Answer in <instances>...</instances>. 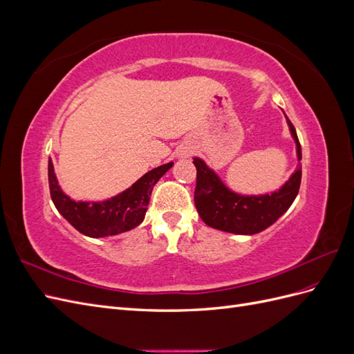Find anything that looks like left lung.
Returning <instances> with one entry per match:
<instances>
[{
    "mask_svg": "<svg viewBox=\"0 0 354 354\" xmlns=\"http://www.w3.org/2000/svg\"><path fill=\"white\" fill-rule=\"evenodd\" d=\"M288 125L297 143L299 160L301 159V146H299L295 128L289 120ZM194 164L196 167L195 205L201 218L209 227L229 233L254 234L263 232L291 207L299 190V185H301V168L298 164L291 178L274 194L241 196L224 186L217 174L201 159L195 158Z\"/></svg>",
    "mask_w": 354,
    "mask_h": 354,
    "instance_id": "left-lung-1",
    "label": "left lung"
}]
</instances>
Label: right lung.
Masks as SVG:
<instances>
[{
  "label": "right lung",
  "mask_w": 354,
  "mask_h": 354,
  "mask_svg": "<svg viewBox=\"0 0 354 354\" xmlns=\"http://www.w3.org/2000/svg\"><path fill=\"white\" fill-rule=\"evenodd\" d=\"M171 167H173V162L149 171L140 180H137L130 189H127L122 194L109 201L75 202L60 190L50 159V195L57 211L85 236H113V234L137 227L143 221L153 186Z\"/></svg>",
  "instance_id": "1"
}]
</instances>
